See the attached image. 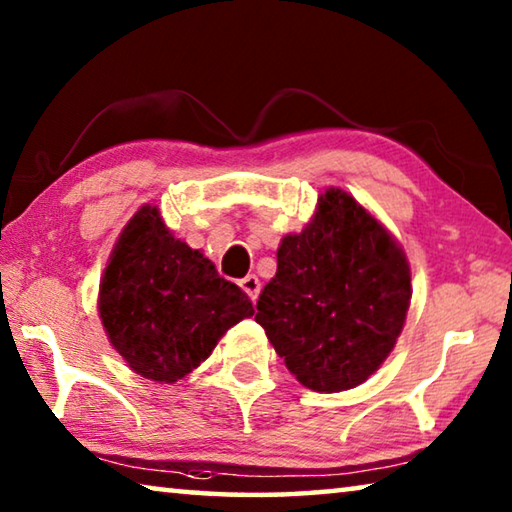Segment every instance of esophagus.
<instances>
[{"label": "esophagus", "instance_id": "1", "mask_svg": "<svg viewBox=\"0 0 512 512\" xmlns=\"http://www.w3.org/2000/svg\"><path fill=\"white\" fill-rule=\"evenodd\" d=\"M239 287L244 289V291L248 293V296L255 300V298L259 296V289H262V282H259V277H257V275H246L244 280L239 282Z\"/></svg>", "mask_w": 512, "mask_h": 512}]
</instances>
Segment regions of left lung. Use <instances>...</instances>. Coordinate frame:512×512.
<instances>
[{
	"label": "left lung",
	"instance_id": "8db88e82",
	"mask_svg": "<svg viewBox=\"0 0 512 512\" xmlns=\"http://www.w3.org/2000/svg\"><path fill=\"white\" fill-rule=\"evenodd\" d=\"M411 300L402 248L343 189H327L300 235L277 248L255 320L300 384L359 386L395 348Z\"/></svg>",
	"mask_w": 512,
	"mask_h": 512
}]
</instances>
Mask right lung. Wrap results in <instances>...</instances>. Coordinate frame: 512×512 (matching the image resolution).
Segmentation results:
<instances>
[{"mask_svg": "<svg viewBox=\"0 0 512 512\" xmlns=\"http://www.w3.org/2000/svg\"><path fill=\"white\" fill-rule=\"evenodd\" d=\"M99 314L110 343L137 375L173 384L255 309L210 259L173 239L158 207L146 205L112 250Z\"/></svg>", "mask_w": 512, "mask_h": 512, "instance_id": "right-lung-1", "label": "right lung"}]
</instances>
